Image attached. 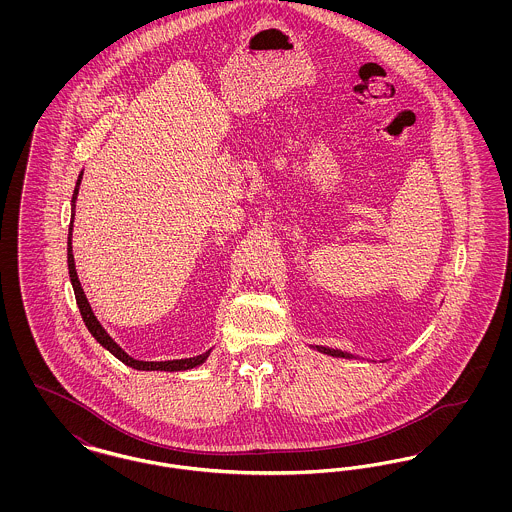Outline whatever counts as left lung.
Instances as JSON below:
<instances>
[{"label": "left lung", "instance_id": "1", "mask_svg": "<svg viewBox=\"0 0 512 512\" xmlns=\"http://www.w3.org/2000/svg\"><path fill=\"white\" fill-rule=\"evenodd\" d=\"M313 349H317L324 355H330V357H340V359H359L357 355H351L349 351H341V349H332V347H324V345H311Z\"/></svg>", "mask_w": 512, "mask_h": 512}]
</instances>
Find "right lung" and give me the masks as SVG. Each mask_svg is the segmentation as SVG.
<instances>
[{
  "mask_svg": "<svg viewBox=\"0 0 512 512\" xmlns=\"http://www.w3.org/2000/svg\"><path fill=\"white\" fill-rule=\"evenodd\" d=\"M82 174H78V180H76V186H74L73 199H71V224H69V240H67V263H69V276H71V284H73L74 297H76V305L80 309V315L82 320L86 324V328L90 330V334L96 338L101 347H105L111 355H115L121 363L126 366H132L136 370H167V372H178V370H190L195 366L203 365L207 361V357L211 355V349L197 355V357H190V359H172V361H138L134 357H130L121 345L117 341L113 340L107 330L101 326L98 317L94 315L92 307H90V301L86 297V293L82 290V284L78 280V274H76V265H74L73 255V222H74V207H76V197H78V188H80V182H82Z\"/></svg>",
  "mask_w": 512,
  "mask_h": 512,
  "instance_id": "obj_1",
  "label": "right lung"
}]
</instances>
